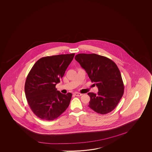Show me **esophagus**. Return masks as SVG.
Listing matches in <instances>:
<instances>
[{"label":"esophagus","mask_w":152,"mask_h":152,"mask_svg":"<svg viewBox=\"0 0 152 152\" xmlns=\"http://www.w3.org/2000/svg\"><path fill=\"white\" fill-rule=\"evenodd\" d=\"M74 94L76 95V96H82V94H81V93H77V92H75L74 93Z\"/></svg>","instance_id":"obj_1"}]
</instances>
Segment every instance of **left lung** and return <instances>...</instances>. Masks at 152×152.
<instances>
[{"label":"left lung","instance_id":"8db88e82","mask_svg":"<svg viewBox=\"0 0 152 152\" xmlns=\"http://www.w3.org/2000/svg\"><path fill=\"white\" fill-rule=\"evenodd\" d=\"M75 59L99 90L97 94H87L90 97L88 106L102 115L112 111L124 93V83L117 65L109 58L95 53H80Z\"/></svg>","mask_w":152,"mask_h":152}]
</instances>
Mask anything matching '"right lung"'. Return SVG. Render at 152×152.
<instances>
[{
  "instance_id": "add662e5",
  "label": "right lung",
  "mask_w": 152,
  "mask_h": 152,
  "mask_svg": "<svg viewBox=\"0 0 152 152\" xmlns=\"http://www.w3.org/2000/svg\"><path fill=\"white\" fill-rule=\"evenodd\" d=\"M75 53L41 58L28 74L25 96L33 112L41 119H57L69 105L72 94H63L56 85L65 74Z\"/></svg>"
}]
</instances>
